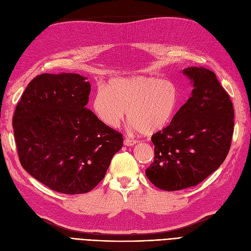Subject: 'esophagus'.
Wrapping results in <instances>:
<instances>
[{
  "mask_svg": "<svg viewBox=\"0 0 251 251\" xmlns=\"http://www.w3.org/2000/svg\"><path fill=\"white\" fill-rule=\"evenodd\" d=\"M137 142H138L137 140L130 139V138H126V139H125V146L131 147V146H134V144H136V143H137Z\"/></svg>",
  "mask_w": 251,
  "mask_h": 251,
  "instance_id": "1",
  "label": "esophagus"
}]
</instances>
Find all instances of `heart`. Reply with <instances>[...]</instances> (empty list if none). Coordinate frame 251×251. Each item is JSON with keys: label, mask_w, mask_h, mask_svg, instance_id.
Here are the masks:
<instances>
[{"label": "heart", "mask_w": 251, "mask_h": 251, "mask_svg": "<svg viewBox=\"0 0 251 251\" xmlns=\"http://www.w3.org/2000/svg\"><path fill=\"white\" fill-rule=\"evenodd\" d=\"M181 93L172 80L134 75L97 88L93 111L104 125L117 127L126 115L132 130L155 133L168 126L180 107Z\"/></svg>", "instance_id": "obj_1"}]
</instances>
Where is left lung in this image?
I'll return each mask as SVG.
<instances>
[{
    "label": "left lung",
    "instance_id": "8db88e82",
    "mask_svg": "<svg viewBox=\"0 0 251 251\" xmlns=\"http://www.w3.org/2000/svg\"><path fill=\"white\" fill-rule=\"evenodd\" d=\"M183 73L194 82L192 96L172 123L151 136L154 162L148 179L163 191H179L199 184L223 163L233 134L231 100L216 74L191 67Z\"/></svg>",
    "mask_w": 251,
    "mask_h": 251
}]
</instances>
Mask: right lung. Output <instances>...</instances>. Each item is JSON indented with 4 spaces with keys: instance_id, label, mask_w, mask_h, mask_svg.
Wrapping results in <instances>:
<instances>
[{
    "instance_id": "right-lung-1",
    "label": "right lung",
    "mask_w": 251,
    "mask_h": 251,
    "mask_svg": "<svg viewBox=\"0 0 251 251\" xmlns=\"http://www.w3.org/2000/svg\"><path fill=\"white\" fill-rule=\"evenodd\" d=\"M90 91L79 74L44 73L28 83L14 111L20 162L52 191H92L124 144L123 134L86 108Z\"/></svg>"
}]
</instances>
